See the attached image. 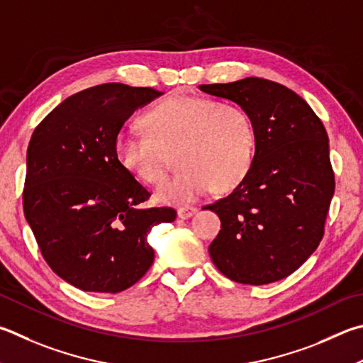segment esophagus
I'll use <instances>...</instances> for the list:
<instances>
[{
  "mask_svg": "<svg viewBox=\"0 0 363 363\" xmlns=\"http://www.w3.org/2000/svg\"><path fill=\"white\" fill-rule=\"evenodd\" d=\"M194 214H196V208H192V206H186V208H179L177 209V217L179 219H190Z\"/></svg>",
  "mask_w": 363,
  "mask_h": 363,
  "instance_id": "esophagus-1",
  "label": "esophagus"
}]
</instances>
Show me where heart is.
Returning <instances> with one entry per match:
<instances>
[{
    "label": "heart",
    "mask_w": 363,
    "mask_h": 363,
    "mask_svg": "<svg viewBox=\"0 0 363 363\" xmlns=\"http://www.w3.org/2000/svg\"><path fill=\"white\" fill-rule=\"evenodd\" d=\"M147 135L122 131L116 159L135 179L157 184L164 174L162 150H174L177 174L155 189L163 204H186L211 190L228 192L246 179L255 157V127L245 109L211 98L176 95L143 118Z\"/></svg>",
    "instance_id": "b5f03b06"
}]
</instances>
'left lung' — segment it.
Returning a JSON list of instances; mask_svg holds the SVG:
<instances>
[{"label": "left lung", "instance_id": "8db88e82", "mask_svg": "<svg viewBox=\"0 0 363 363\" xmlns=\"http://www.w3.org/2000/svg\"><path fill=\"white\" fill-rule=\"evenodd\" d=\"M199 89L245 109L257 136L246 179L206 206L220 219V232L209 245L211 259L241 284L284 279L308 260L324 235L335 192L324 125L300 95L267 79Z\"/></svg>", "mask_w": 363, "mask_h": 363}]
</instances>
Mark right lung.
<instances>
[{
  "label": "right lung",
  "instance_id": "right-lung-1",
  "mask_svg": "<svg viewBox=\"0 0 363 363\" xmlns=\"http://www.w3.org/2000/svg\"><path fill=\"white\" fill-rule=\"evenodd\" d=\"M162 94L121 82L79 91L38 125L26 150L25 219L57 276L85 292L117 294L147 273L154 225L171 208L143 209L150 194L116 159V138Z\"/></svg>",
  "mask_w": 363,
  "mask_h": 363
}]
</instances>
